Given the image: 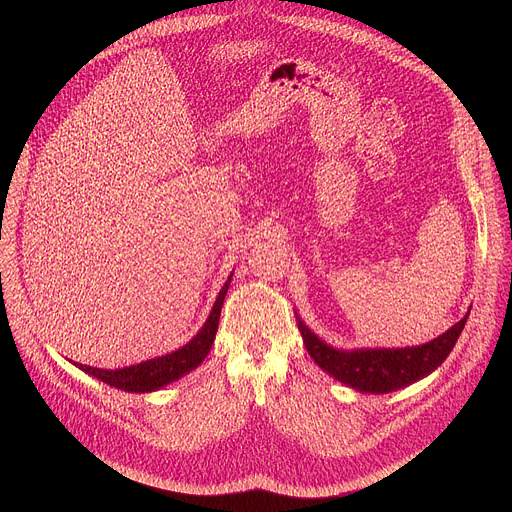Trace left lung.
Masks as SVG:
<instances>
[{
    "instance_id": "1",
    "label": "left lung",
    "mask_w": 512,
    "mask_h": 512,
    "mask_svg": "<svg viewBox=\"0 0 512 512\" xmlns=\"http://www.w3.org/2000/svg\"><path fill=\"white\" fill-rule=\"evenodd\" d=\"M468 316L470 312L448 332L427 344L395 350H336L314 336L302 320H298V328L310 356L334 379L362 393H391L419 381L440 367L458 342Z\"/></svg>"
}]
</instances>
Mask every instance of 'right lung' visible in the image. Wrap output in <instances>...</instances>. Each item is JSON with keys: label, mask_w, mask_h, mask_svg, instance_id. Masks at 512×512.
I'll use <instances>...</instances> for the list:
<instances>
[{"label": "right lung", "mask_w": 512, "mask_h": 512, "mask_svg": "<svg viewBox=\"0 0 512 512\" xmlns=\"http://www.w3.org/2000/svg\"><path fill=\"white\" fill-rule=\"evenodd\" d=\"M231 277L223 285L221 294H218L206 324L202 326V330L186 346L178 348L172 354L158 356V358H152V360L133 364V367H127V369L103 371V369L87 367V364H79V369L89 373V375H93V377H97L99 381L107 383L109 387H115V389H121V391H131V393L156 391V389H160V387L180 379L182 375L190 373L192 369L198 367V364L210 352V346L214 342L216 328H218V318H221L223 302H225V296H227V289L231 285Z\"/></svg>", "instance_id": "right-lung-1"}]
</instances>
